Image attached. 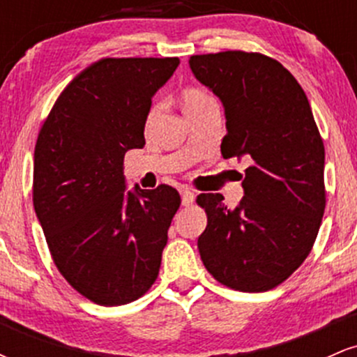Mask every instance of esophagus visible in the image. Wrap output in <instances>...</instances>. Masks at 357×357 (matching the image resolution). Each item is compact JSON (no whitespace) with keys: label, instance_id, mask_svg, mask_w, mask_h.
Returning a JSON list of instances; mask_svg holds the SVG:
<instances>
[{"label":"esophagus","instance_id":"34e87169","mask_svg":"<svg viewBox=\"0 0 357 357\" xmlns=\"http://www.w3.org/2000/svg\"><path fill=\"white\" fill-rule=\"evenodd\" d=\"M179 192H181V204H183V206H190V204L195 202V192H192L191 190H188V188H181Z\"/></svg>","mask_w":357,"mask_h":357}]
</instances>
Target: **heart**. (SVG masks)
<instances>
[{"instance_id":"heart-1","label":"heart","mask_w":357,"mask_h":357,"mask_svg":"<svg viewBox=\"0 0 357 357\" xmlns=\"http://www.w3.org/2000/svg\"><path fill=\"white\" fill-rule=\"evenodd\" d=\"M213 104H215L213 97L202 89H186L183 92V105L186 114L196 112V110H202Z\"/></svg>"}]
</instances>
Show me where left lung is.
<instances>
[{
    "instance_id": "left-lung-1",
    "label": "left lung",
    "mask_w": 357,
    "mask_h": 357,
    "mask_svg": "<svg viewBox=\"0 0 357 357\" xmlns=\"http://www.w3.org/2000/svg\"><path fill=\"white\" fill-rule=\"evenodd\" d=\"M190 68L221 100L223 158H247L243 198L228 208L206 192L208 215L198 248L208 272L241 292H265L292 275L321 227L324 144L310 104L282 63L261 53L192 55Z\"/></svg>"
}]
</instances>
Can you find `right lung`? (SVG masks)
Masks as SVG:
<instances>
[{"instance_id": "add662e5", "label": "right lung", "mask_w": 357, "mask_h": 357, "mask_svg": "<svg viewBox=\"0 0 357 357\" xmlns=\"http://www.w3.org/2000/svg\"><path fill=\"white\" fill-rule=\"evenodd\" d=\"M178 65L96 61L60 93L36 139V218L65 280L99 305L129 304L158 278L181 198L169 186L127 190L122 165L144 147L154 93Z\"/></svg>"}]
</instances>
